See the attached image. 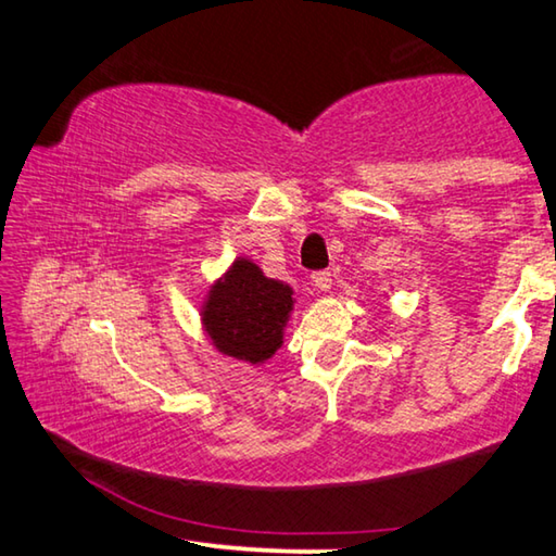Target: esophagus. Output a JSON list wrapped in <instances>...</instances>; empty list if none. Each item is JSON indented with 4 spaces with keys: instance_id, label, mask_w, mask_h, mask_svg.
<instances>
[{
    "instance_id": "obj_1",
    "label": "esophagus",
    "mask_w": 556,
    "mask_h": 556,
    "mask_svg": "<svg viewBox=\"0 0 556 556\" xmlns=\"http://www.w3.org/2000/svg\"><path fill=\"white\" fill-rule=\"evenodd\" d=\"M312 281H314V287H316L318 291H328V289H331V285H333L331 271H326V269H321V271H314Z\"/></svg>"
}]
</instances>
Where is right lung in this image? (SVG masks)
<instances>
[{
  "instance_id": "1",
  "label": "right lung",
  "mask_w": 556,
  "mask_h": 556,
  "mask_svg": "<svg viewBox=\"0 0 556 556\" xmlns=\"http://www.w3.org/2000/svg\"><path fill=\"white\" fill-rule=\"evenodd\" d=\"M291 294L287 285L267 279L250 260H235L205 301V331L220 353L257 365L281 345V331L294 306Z\"/></svg>"
}]
</instances>
